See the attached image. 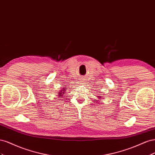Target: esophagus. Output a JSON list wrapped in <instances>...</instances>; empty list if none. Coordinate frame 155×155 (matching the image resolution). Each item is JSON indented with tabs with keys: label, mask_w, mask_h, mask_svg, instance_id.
<instances>
[{
	"label": "esophagus",
	"mask_w": 155,
	"mask_h": 155,
	"mask_svg": "<svg viewBox=\"0 0 155 155\" xmlns=\"http://www.w3.org/2000/svg\"><path fill=\"white\" fill-rule=\"evenodd\" d=\"M85 81H86V79H85V78H83V79H81V81H80V82H81V83H83H83H85Z\"/></svg>",
	"instance_id": "34e87169"
}]
</instances>
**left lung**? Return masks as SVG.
I'll return each instance as SVG.
<instances>
[{
	"label": "left lung",
	"instance_id": "8db88e82",
	"mask_svg": "<svg viewBox=\"0 0 155 155\" xmlns=\"http://www.w3.org/2000/svg\"><path fill=\"white\" fill-rule=\"evenodd\" d=\"M97 97H98V98H101V96H97Z\"/></svg>",
	"mask_w": 155,
	"mask_h": 155
}]
</instances>
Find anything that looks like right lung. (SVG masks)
Wrapping results in <instances>:
<instances>
[{
  "instance_id": "add662e5",
  "label": "right lung",
  "mask_w": 155,
  "mask_h": 155,
  "mask_svg": "<svg viewBox=\"0 0 155 155\" xmlns=\"http://www.w3.org/2000/svg\"><path fill=\"white\" fill-rule=\"evenodd\" d=\"M66 88V87H65ZM67 89L66 88H63V89H61V90L59 92V93H58V96H59V97H62L63 96V94H64L65 93V91H66Z\"/></svg>"
}]
</instances>
